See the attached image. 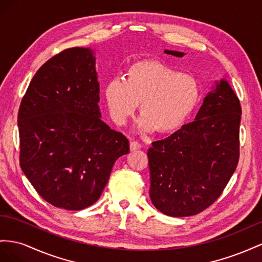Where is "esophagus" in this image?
Returning <instances> with one entry per match:
<instances>
[{"label":"esophagus","instance_id":"1","mask_svg":"<svg viewBox=\"0 0 262 262\" xmlns=\"http://www.w3.org/2000/svg\"><path fill=\"white\" fill-rule=\"evenodd\" d=\"M140 148H141V145L138 143V141H130V144H129L130 151L138 150V149H140Z\"/></svg>","mask_w":262,"mask_h":262}]
</instances>
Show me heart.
Here are the masks:
<instances>
[{"label":"heart","instance_id":"obj_1","mask_svg":"<svg viewBox=\"0 0 262 262\" xmlns=\"http://www.w3.org/2000/svg\"><path fill=\"white\" fill-rule=\"evenodd\" d=\"M112 121L124 125L141 103L138 129L172 133L190 118L200 101L198 81L188 74L155 61L133 64L128 77L112 78L105 86Z\"/></svg>","mask_w":262,"mask_h":262}]
</instances>
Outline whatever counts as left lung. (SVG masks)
I'll return each instance as SVG.
<instances>
[{
	"label": "left lung",
	"mask_w": 262,
	"mask_h": 262,
	"mask_svg": "<svg viewBox=\"0 0 262 262\" xmlns=\"http://www.w3.org/2000/svg\"><path fill=\"white\" fill-rule=\"evenodd\" d=\"M183 57V52L164 50ZM242 106L226 81L216 83L195 121L148 149L150 199L161 213L182 217L203 212L223 193L239 160Z\"/></svg>",
	"instance_id": "left-lung-1"
}]
</instances>
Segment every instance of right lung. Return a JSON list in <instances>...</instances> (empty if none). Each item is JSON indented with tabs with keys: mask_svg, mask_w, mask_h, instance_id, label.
I'll return each instance as SVG.
<instances>
[{
	"mask_svg": "<svg viewBox=\"0 0 262 262\" xmlns=\"http://www.w3.org/2000/svg\"><path fill=\"white\" fill-rule=\"evenodd\" d=\"M100 84L89 48L64 49L35 73L18 110L19 164L49 204L79 211L99 200L119 157L122 133L101 121Z\"/></svg>",
	"mask_w": 262,
	"mask_h": 262,
	"instance_id": "right-lung-1",
	"label": "right lung"
}]
</instances>
